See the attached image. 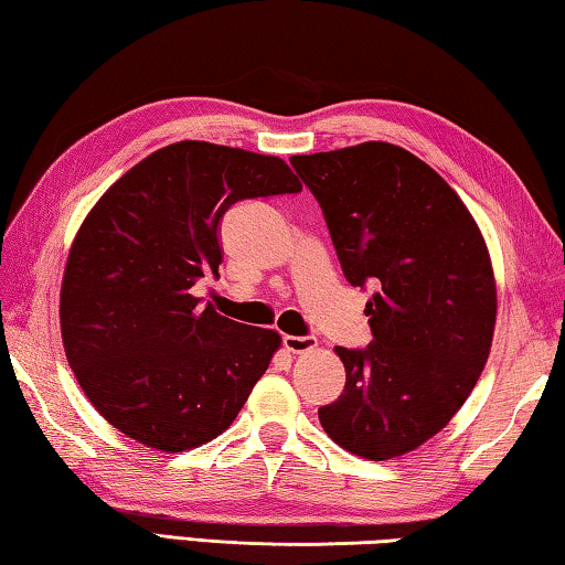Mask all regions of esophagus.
I'll list each match as a JSON object with an SVG mask.
<instances>
[{
  "instance_id": "esophagus-1",
  "label": "esophagus",
  "mask_w": 565,
  "mask_h": 565,
  "mask_svg": "<svg viewBox=\"0 0 565 565\" xmlns=\"http://www.w3.org/2000/svg\"><path fill=\"white\" fill-rule=\"evenodd\" d=\"M282 348L288 350V352H292V354H302V352H310V350L318 348V340L308 338V334H305V338H295V334H285V338H282Z\"/></svg>"
}]
</instances>
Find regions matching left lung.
<instances>
[{
    "instance_id": "1",
    "label": "left lung",
    "mask_w": 565,
    "mask_h": 565,
    "mask_svg": "<svg viewBox=\"0 0 565 565\" xmlns=\"http://www.w3.org/2000/svg\"><path fill=\"white\" fill-rule=\"evenodd\" d=\"M354 288L372 282V342L334 348L348 372L320 407L330 439L382 461L449 424L489 360L497 282L479 225L451 185L399 146L292 156Z\"/></svg>"
}]
</instances>
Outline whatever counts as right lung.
I'll list each match as a JSON object with an SVG mask.
<instances>
[{
    "label": "right lung",
    "instance_id": "right-lung-1",
    "mask_svg": "<svg viewBox=\"0 0 565 565\" xmlns=\"http://www.w3.org/2000/svg\"><path fill=\"white\" fill-rule=\"evenodd\" d=\"M300 191L282 158L181 141L98 198L68 253L58 318L66 360L108 424L161 451L231 427L280 334L223 318L195 285L217 277L227 207Z\"/></svg>",
    "mask_w": 565,
    "mask_h": 565
}]
</instances>
